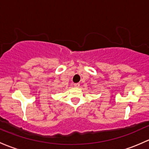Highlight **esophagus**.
I'll return each instance as SVG.
<instances>
[{
  "label": "esophagus",
  "instance_id": "34e87169",
  "mask_svg": "<svg viewBox=\"0 0 149 149\" xmlns=\"http://www.w3.org/2000/svg\"><path fill=\"white\" fill-rule=\"evenodd\" d=\"M73 85H74L75 87H79L80 86V84H79V83H77V84H74Z\"/></svg>",
  "mask_w": 149,
  "mask_h": 149
}]
</instances>
